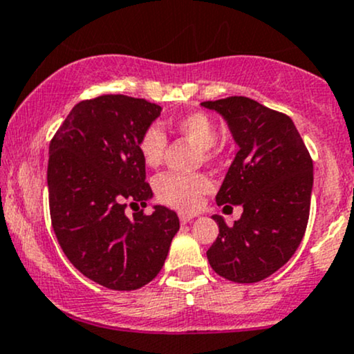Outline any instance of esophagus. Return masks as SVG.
I'll list each match as a JSON object with an SVG mask.
<instances>
[{
	"instance_id": "1",
	"label": "esophagus",
	"mask_w": 354,
	"mask_h": 354,
	"mask_svg": "<svg viewBox=\"0 0 354 354\" xmlns=\"http://www.w3.org/2000/svg\"><path fill=\"white\" fill-rule=\"evenodd\" d=\"M194 216L193 214H188V213H180V221L183 223V225H186V223L193 221Z\"/></svg>"
}]
</instances>
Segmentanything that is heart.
Instances as JSON below:
<instances>
[{"mask_svg":"<svg viewBox=\"0 0 354 354\" xmlns=\"http://www.w3.org/2000/svg\"><path fill=\"white\" fill-rule=\"evenodd\" d=\"M173 129L200 146L203 158L206 161L214 158V145H216L219 131L213 118L206 113H189V115L174 120ZM166 135L160 126H148L140 138V154L148 166H158L163 161L166 151ZM158 200L181 211H193L200 206L206 193H209L211 181L205 174H178L165 173L154 181Z\"/></svg>","mask_w":354,"mask_h":354,"instance_id":"obj_1","label":"heart"}]
</instances>
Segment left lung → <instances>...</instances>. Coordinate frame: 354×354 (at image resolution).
<instances>
[{
    "mask_svg": "<svg viewBox=\"0 0 354 354\" xmlns=\"http://www.w3.org/2000/svg\"><path fill=\"white\" fill-rule=\"evenodd\" d=\"M225 118L238 145L218 206H243L234 225L219 214L216 241L206 251L211 268L234 283H258L290 261L310 218L313 161L290 116L245 96L205 101Z\"/></svg>",
    "mask_w": 354,
    "mask_h": 354,
    "instance_id": "left-lung-1",
    "label": "left lung"
}]
</instances>
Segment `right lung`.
<instances>
[{
  "instance_id": "obj_1",
  "label": "right lung",
  "mask_w": 354,
  "mask_h": 354,
  "mask_svg": "<svg viewBox=\"0 0 354 354\" xmlns=\"http://www.w3.org/2000/svg\"><path fill=\"white\" fill-rule=\"evenodd\" d=\"M161 106L124 95H103L71 109L50 143L51 225L71 265L91 281L131 291L156 278L180 219L165 206H146L153 191L140 154L141 133Z\"/></svg>"
}]
</instances>
